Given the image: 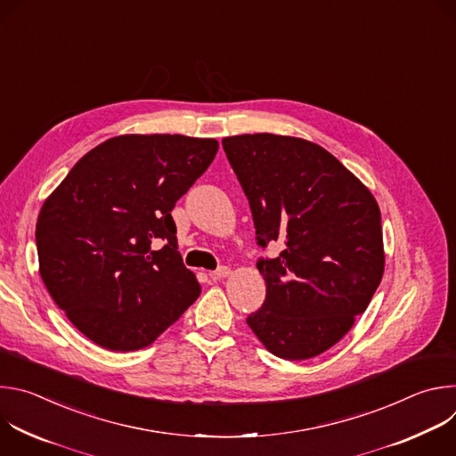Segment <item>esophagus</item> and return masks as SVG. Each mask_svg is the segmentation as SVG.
Instances as JSON below:
<instances>
[{"instance_id":"34e87169","label":"esophagus","mask_w":456,"mask_h":456,"mask_svg":"<svg viewBox=\"0 0 456 456\" xmlns=\"http://www.w3.org/2000/svg\"><path fill=\"white\" fill-rule=\"evenodd\" d=\"M227 276H231V269H229V267H220L218 271L213 273V278H215V280H224V278H227Z\"/></svg>"}]
</instances>
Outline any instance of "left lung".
<instances>
[{
    "instance_id": "8db88e82",
    "label": "left lung",
    "mask_w": 456,
    "mask_h": 456,
    "mask_svg": "<svg viewBox=\"0 0 456 456\" xmlns=\"http://www.w3.org/2000/svg\"><path fill=\"white\" fill-rule=\"evenodd\" d=\"M222 144L248 199L257 243L285 245L278 257L257 262L267 297L247 324L276 357L312 359L350 332L382 280L379 204L310 141L247 134Z\"/></svg>"
}]
</instances>
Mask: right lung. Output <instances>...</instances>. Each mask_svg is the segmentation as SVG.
I'll list each match as a JSON object with an SVG mask.
<instances>
[{
    "mask_svg": "<svg viewBox=\"0 0 456 456\" xmlns=\"http://www.w3.org/2000/svg\"><path fill=\"white\" fill-rule=\"evenodd\" d=\"M216 151L215 139L111 137L48 194L36 224L41 280L101 348H146L199 299L200 283L176 250L171 211ZM155 239L167 245L155 251Z\"/></svg>",
    "mask_w": 456,
    "mask_h": 456,
    "instance_id": "obj_1",
    "label": "right lung"
}]
</instances>
